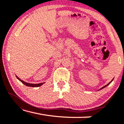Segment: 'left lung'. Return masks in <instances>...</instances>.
I'll list each match as a JSON object with an SVG mask.
<instances>
[{
  "instance_id": "8db88e82",
  "label": "left lung",
  "mask_w": 124,
  "mask_h": 124,
  "mask_svg": "<svg viewBox=\"0 0 124 124\" xmlns=\"http://www.w3.org/2000/svg\"><path fill=\"white\" fill-rule=\"evenodd\" d=\"M113 78L112 79V80L111 81V82H109V83H108V84H107V85H105L104 86H103V87H101V89H99V90H98V91H99V90H101V89H103V88L106 87V86H108V85H109L110 84H111V83L112 82V81H113Z\"/></svg>"
}]
</instances>
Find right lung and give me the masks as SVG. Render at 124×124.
I'll return each mask as SVG.
<instances>
[{"label":"right lung","instance_id":"right-lung-1","mask_svg":"<svg viewBox=\"0 0 124 124\" xmlns=\"http://www.w3.org/2000/svg\"><path fill=\"white\" fill-rule=\"evenodd\" d=\"M16 77H17V78L18 80L19 81H21V82L23 83V84H24L25 85H26V86H29V87H39V86H42V85H43V84H44V82L43 83H40V84H29V83H27V82H25V81H23V80H21V79H20L19 78H18L17 76H16Z\"/></svg>","mask_w":124,"mask_h":124}]
</instances>
